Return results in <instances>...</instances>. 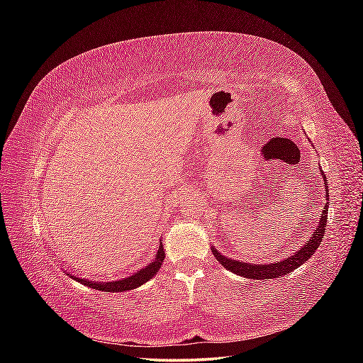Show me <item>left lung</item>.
Returning <instances> with one entry per match:
<instances>
[{
  "mask_svg": "<svg viewBox=\"0 0 363 363\" xmlns=\"http://www.w3.org/2000/svg\"><path fill=\"white\" fill-rule=\"evenodd\" d=\"M323 180L325 184V192H327V203L324 206V212L320 218V223H318V227L313 232V235L306 240V244L294 252L292 256L284 257L279 262H272V263H265V265H252V263H247V262H239V260H233L227 256H223L215 247H212V252L213 256L216 257V260L221 263V265L228 269L230 272H235L240 277H247V279H252V280H268V279H277L284 276V274H289L294 269H296L298 267H301L306 260H309L313 255L316 248L320 247V244L323 242V236L325 232V225H327V215H328V186H327V177L325 174L321 171Z\"/></svg>",
  "mask_w": 363,
  "mask_h": 363,
  "instance_id": "obj_1",
  "label": "left lung"
}]
</instances>
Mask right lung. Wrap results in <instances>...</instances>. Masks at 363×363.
Here are the masks:
<instances>
[{
  "instance_id": "add662e5",
  "label": "right lung",
  "mask_w": 363,
  "mask_h": 363,
  "mask_svg": "<svg viewBox=\"0 0 363 363\" xmlns=\"http://www.w3.org/2000/svg\"><path fill=\"white\" fill-rule=\"evenodd\" d=\"M163 259H164V251L163 247L160 244L159 250H157V255L151 263L145 268L139 269L138 272L131 274V276L125 277V279H121V280H115V281H96V280H87V279H79L72 276V274H68L71 279H74L75 281H79L82 284H86V286H89L92 289H98V291H104V292H125V291H131V289H136L142 284L147 283L148 280H151L152 277L156 276L157 271L160 269V267L163 265Z\"/></svg>"
}]
</instances>
